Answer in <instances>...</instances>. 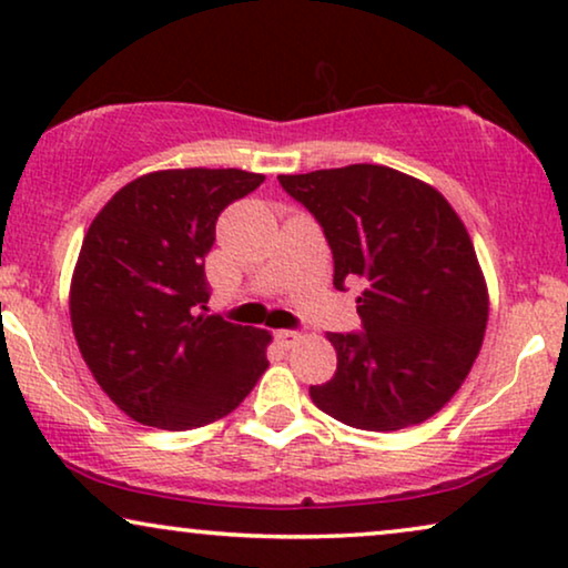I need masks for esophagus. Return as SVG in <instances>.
I'll return each mask as SVG.
<instances>
[{
  "instance_id": "esophagus-1",
  "label": "esophagus",
  "mask_w": 568,
  "mask_h": 568,
  "mask_svg": "<svg viewBox=\"0 0 568 568\" xmlns=\"http://www.w3.org/2000/svg\"><path fill=\"white\" fill-rule=\"evenodd\" d=\"M276 341L282 346H292V344H297V341H300V333L297 331H290V328L276 331Z\"/></svg>"
}]
</instances>
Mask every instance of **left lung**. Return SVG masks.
I'll return each mask as SVG.
<instances>
[{
	"label": "left lung",
	"mask_w": 568,
	"mask_h": 568,
	"mask_svg": "<svg viewBox=\"0 0 568 568\" xmlns=\"http://www.w3.org/2000/svg\"><path fill=\"white\" fill-rule=\"evenodd\" d=\"M323 227L333 286H359V333H328L336 375L310 398L341 424L395 432L457 393L484 344L488 292L470 235L437 189L385 165L278 175Z\"/></svg>",
	"instance_id": "1"
}]
</instances>
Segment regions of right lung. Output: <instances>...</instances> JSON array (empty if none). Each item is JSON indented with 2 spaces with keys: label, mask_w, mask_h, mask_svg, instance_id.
<instances>
[{
  "label": "right lung",
  "mask_w": 568,
  "mask_h": 568,
  "mask_svg": "<svg viewBox=\"0 0 568 568\" xmlns=\"http://www.w3.org/2000/svg\"><path fill=\"white\" fill-rule=\"evenodd\" d=\"M266 175L160 170L92 220L69 292L92 377L139 424L196 429L235 410L266 372L268 331L204 315V258L220 214Z\"/></svg>",
  "instance_id": "obj_1"
}]
</instances>
